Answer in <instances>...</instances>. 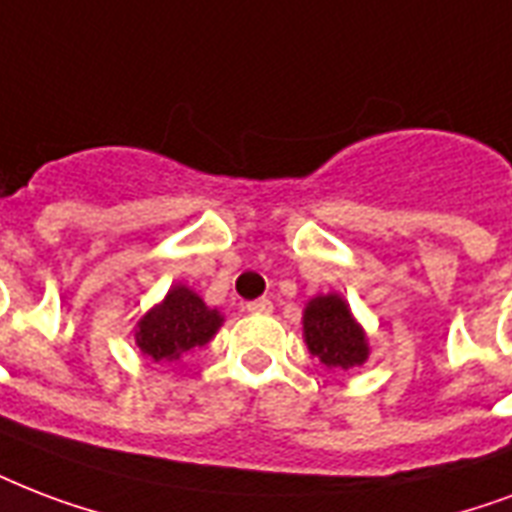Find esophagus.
Instances as JSON below:
<instances>
[{"label": "esophagus", "instance_id": "1", "mask_svg": "<svg viewBox=\"0 0 512 512\" xmlns=\"http://www.w3.org/2000/svg\"><path fill=\"white\" fill-rule=\"evenodd\" d=\"M247 311L249 314H271L273 303L268 298H257L252 303H247Z\"/></svg>", "mask_w": 512, "mask_h": 512}]
</instances>
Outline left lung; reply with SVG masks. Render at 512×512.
<instances>
[{
  "mask_svg": "<svg viewBox=\"0 0 512 512\" xmlns=\"http://www.w3.org/2000/svg\"><path fill=\"white\" fill-rule=\"evenodd\" d=\"M303 338L308 351L333 373L362 368L370 357L368 333L338 292H322L308 300L303 308Z\"/></svg>",
  "mask_w": 512,
  "mask_h": 512,
  "instance_id": "left-lung-1",
  "label": "left lung"
}]
</instances>
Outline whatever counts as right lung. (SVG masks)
Here are the masks:
<instances>
[{
	"mask_svg": "<svg viewBox=\"0 0 512 512\" xmlns=\"http://www.w3.org/2000/svg\"><path fill=\"white\" fill-rule=\"evenodd\" d=\"M222 322L220 308L206 306L204 298L185 284H174L166 298L136 322L134 338L147 360L177 362L212 341Z\"/></svg>",
	"mask_w": 512,
	"mask_h": 512,
	"instance_id": "right-lung-1",
	"label": "right lung"
}]
</instances>
